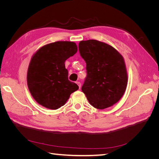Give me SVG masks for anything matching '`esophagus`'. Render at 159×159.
<instances>
[{"mask_svg":"<svg viewBox=\"0 0 159 159\" xmlns=\"http://www.w3.org/2000/svg\"><path fill=\"white\" fill-rule=\"evenodd\" d=\"M76 84H78V85L79 86V88H81V83L80 82V81H77V82H76Z\"/></svg>","mask_w":159,"mask_h":159,"instance_id":"obj_1","label":"esophagus"}]
</instances>
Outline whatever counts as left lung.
Listing matches in <instances>:
<instances>
[{"instance_id": "8db88e82", "label": "left lung", "mask_w": 159, "mask_h": 159, "mask_svg": "<svg viewBox=\"0 0 159 159\" xmlns=\"http://www.w3.org/2000/svg\"><path fill=\"white\" fill-rule=\"evenodd\" d=\"M79 51L87 70L81 90L95 108L112 106L121 98L127 85L123 56L111 46L95 40L81 41Z\"/></svg>"}]
</instances>
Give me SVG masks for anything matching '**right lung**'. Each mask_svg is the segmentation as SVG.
<instances>
[{
	"label": "right lung",
	"instance_id": "add662e5",
	"mask_svg": "<svg viewBox=\"0 0 159 159\" xmlns=\"http://www.w3.org/2000/svg\"><path fill=\"white\" fill-rule=\"evenodd\" d=\"M77 51L75 43L58 41L42 46L34 54L28 66L27 84L33 98L40 105L58 109L79 89L68 80L64 64Z\"/></svg>",
	"mask_w": 159,
	"mask_h": 159
}]
</instances>
